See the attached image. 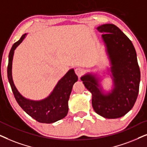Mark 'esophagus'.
Here are the masks:
<instances>
[{"instance_id":"1","label":"esophagus","mask_w":147,"mask_h":147,"mask_svg":"<svg viewBox=\"0 0 147 147\" xmlns=\"http://www.w3.org/2000/svg\"><path fill=\"white\" fill-rule=\"evenodd\" d=\"M75 72L76 75H77L79 77H81V76L83 75V73H84L83 69V68H80V67L76 68L75 69Z\"/></svg>"}]
</instances>
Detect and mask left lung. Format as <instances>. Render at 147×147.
Segmentation results:
<instances>
[{"label":"left lung","instance_id":"1","mask_svg":"<svg viewBox=\"0 0 147 147\" xmlns=\"http://www.w3.org/2000/svg\"><path fill=\"white\" fill-rule=\"evenodd\" d=\"M97 30L104 33L102 38L112 64L114 89L104 95L93 77L87 75L81 79L92 93V106L95 112L105 118H118L132 108L138 97L140 71L136 52L130 39L115 25H102Z\"/></svg>","mask_w":147,"mask_h":147}]
</instances>
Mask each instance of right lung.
Listing matches in <instances>:
<instances>
[{"label": "right lung", "instance_id": "obj_1", "mask_svg": "<svg viewBox=\"0 0 147 147\" xmlns=\"http://www.w3.org/2000/svg\"><path fill=\"white\" fill-rule=\"evenodd\" d=\"M25 35H23L20 40L13 45L9 55V64L7 67V76L11 89L20 107L31 118L40 123L55 122L64 118L68 113V101L71 93L72 86L77 81L78 77L73 69L70 70L64 77L58 82L51 95L44 100L34 101L23 97L17 91L13 84L11 68L14 50L21 44Z\"/></svg>", "mask_w": 147, "mask_h": 147}]
</instances>
